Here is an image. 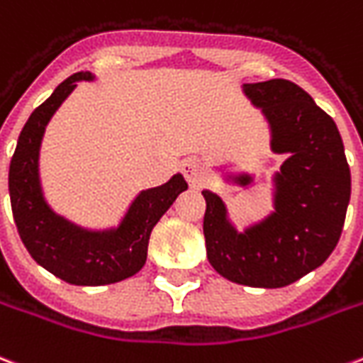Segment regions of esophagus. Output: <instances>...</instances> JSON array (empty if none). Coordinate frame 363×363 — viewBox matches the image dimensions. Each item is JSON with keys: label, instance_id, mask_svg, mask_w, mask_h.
<instances>
[{"label": "esophagus", "instance_id": "obj_1", "mask_svg": "<svg viewBox=\"0 0 363 363\" xmlns=\"http://www.w3.org/2000/svg\"><path fill=\"white\" fill-rule=\"evenodd\" d=\"M181 171H182V175H184V179H186L192 186L200 184L203 175H206L203 163H201L200 157H196V156L184 157V160L181 162Z\"/></svg>", "mask_w": 363, "mask_h": 363}]
</instances>
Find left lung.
<instances>
[{
  "instance_id": "obj_1",
  "label": "left lung",
  "mask_w": 363,
  "mask_h": 363,
  "mask_svg": "<svg viewBox=\"0 0 363 363\" xmlns=\"http://www.w3.org/2000/svg\"><path fill=\"white\" fill-rule=\"evenodd\" d=\"M262 108L272 150L289 154L274 177V213L238 232L217 194L203 190L207 259L223 278L251 287L289 286L325 262L341 238L350 201V167L335 121L289 79L245 83ZM242 186L249 175L236 177Z\"/></svg>"
}]
</instances>
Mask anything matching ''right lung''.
Instances as JSON below:
<instances>
[{
    "label": "right lung",
    "mask_w": 363,
    "mask_h": 363,
    "mask_svg": "<svg viewBox=\"0 0 363 363\" xmlns=\"http://www.w3.org/2000/svg\"><path fill=\"white\" fill-rule=\"evenodd\" d=\"M82 79H93L91 72L65 79L22 127L9 165L11 209L22 243L38 264L72 286H106L131 278L145 267L152 228L188 184L177 173L162 186L143 190L121 225L110 230H87L52 211L38 171L41 138L51 116Z\"/></svg>",
    "instance_id": "1"
}]
</instances>
